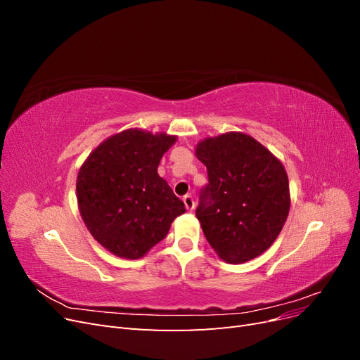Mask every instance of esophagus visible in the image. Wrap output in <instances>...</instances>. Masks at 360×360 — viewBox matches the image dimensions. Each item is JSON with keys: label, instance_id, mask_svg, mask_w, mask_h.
<instances>
[{"label": "esophagus", "instance_id": "34e87169", "mask_svg": "<svg viewBox=\"0 0 360 360\" xmlns=\"http://www.w3.org/2000/svg\"><path fill=\"white\" fill-rule=\"evenodd\" d=\"M183 202H184V205H186V209H188L189 212H192V210L195 209V201H193V197H192L191 193L184 195V197H183Z\"/></svg>", "mask_w": 360, "mask_h": 360}]
</instances>
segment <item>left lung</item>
Returning a JSON list of instances; mask_svg holds the SVG:
<instances>
[{
    "label": "left lung",
    "instance_id": "8db88e82",
    "mask_svg": "<svg viewBox=\"0 0 360 360\" xmlns=\"http://www.w3.org/2000/svg\"><path fill=\"white\" fill-rule=\"evenodd\" d=\"M195 155L209 176L195 212L207 242L231 264L263 254L276 240L290 212L284 165L242 132L205 138Z\"/></svg>",
    "mask_w": 360,
    "mask_h": 360
}]
</instances>
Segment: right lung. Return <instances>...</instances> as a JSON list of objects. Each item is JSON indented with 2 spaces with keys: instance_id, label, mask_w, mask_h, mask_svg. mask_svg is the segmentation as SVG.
<instances>
[{
  "instance_id": "obj_1",
  "label": "right lung",
  "mask_w": 360,
  "mask_h": 360,
  "mask_svg": "<svg viewBox=\"0 0 360 360\" xmlns=\"http://www.w3.org/2000/svg\"><path fill=\"white\" fill-rule=\"evenodd\" d=\"M176 141L127 129L105 139L82 163L76 179L79 213L91 236L114 255L144 257L186 212L158 174L162 156Z\"/></svg>"
}]
</instances>
